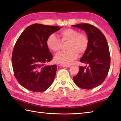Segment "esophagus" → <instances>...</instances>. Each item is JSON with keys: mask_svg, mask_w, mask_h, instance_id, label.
<instances>
[{"mask_svg": "<svg viewBox=\"0 0 121 121\" xmlns=\"http://www.w3.org/2000/svg\"><path fill=\"white\" fill-rule=\"evenodd\" d=\"M61 67H67V68H69V67H70L71 65H62V64H61L60 65Z\"/></svg>", "mask_w": 121, "mask_h": 121, "instance_id": "34e87169", "label": "esophagus"}]
</instances>
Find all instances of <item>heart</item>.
<instances>
[{"label": "heart", "instance_id": "heart-1", "mask_svg": "<svg viewBox=\"0 0 121 121\" xmlns=\"http://www.w3.org/2000/svg\"><path fill=\"white\" fill-rule=\"evenodd\" d=\"M61 40L54 34H51L47 38L46 45L51 51L56 52L60 50L61 42H68L67 51L59 52L55 56V60L62 65L71 64L79 54L84 53L89 45V38L86 35L71 28L65 29L60 32Z\"/></svg>", "mask_w": 121, "mask_h": 121}]
</instances>
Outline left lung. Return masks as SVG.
<instances>
[{
	"mask_svg": "<svg viewBox=\"0 0 121 121\" xmlns=\"http://www.w3.org/2000/svg\"><path fill=\"white\" fill-rule=\"evenodd\" d=\"M85 31L89 40L87 50L80 59L86 65L79 67L73 77L76 85L81 89L90 90L100 85L108 75L110 65L109 50L106 38L99 29L88 23L73 25Z\"/></svg>",
	"mask_w": 121,
	"mask_h": 121,
	"instance_id": "left-lung-1",
	"label": "left lung"
}]
</instances>
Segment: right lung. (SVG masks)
Segmentation results:
<instances>
[{"label": "right lung", "instance_id": "add662e5", "mask_svg": "<svg viewBox=\"0 0 121 121\" xmlns=\"http://www.w3.org/2000/svg\"><path fill=\"white\" fill-rule=\"evenodd\" d=\"M61 28L33 24L28 26L17 39L12 53V66L16 79L26 89L41 92L52 84L57 65H45L53 58L46 40L49 35Z\"/></svg>", "mask_w": 121, "mask_h": 121}]
</instances>
